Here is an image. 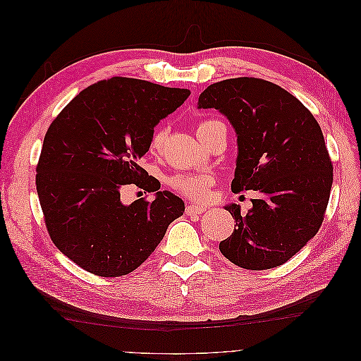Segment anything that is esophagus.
I'll use <instances>...</instances> for the list:
<instances>
[{"label": "esophagus", "mask_w": 361, "mask_h": 361, "mask_svg": "<svg viewBox=\"0 0 361 361\" xmlns=\"http://www.w3.org/2000/svg\"><path fill=\"white\" fill-rule=\"evenodd\" d=\"M206 211V206H195V204H187L185 207V212L187 215H200Z\"/></svg>", "instance_id": "1"}]
</instances>
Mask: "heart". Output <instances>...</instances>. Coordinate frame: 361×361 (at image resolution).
Here are the masks:
<instances>
[{"label":"heart","instance_id":"1","mask_svg":"<svg viewBox=\"0 0 361 361\" xmlns=\"http://www.w3.org/2000/svg\"><path fill=\"white\" fill-rule=\"evenodd\" d=\"M218 125H223V123L216 122V120H203V122L197 125L195 130H197V135L203 143L207 140V137H209L211 130ZM167 135H169L167 126L157 128L155 133L152 134V138H150V150L152 152L161 150L164 143H166ZM214 183H215V179L209 173H179V174H174V176H171L169 180L171 190L183 195V197L197 200V202L207 199L209 190L214 187Z\"/></svg>","mask_w":361,"mask_h":361}]
</instances>
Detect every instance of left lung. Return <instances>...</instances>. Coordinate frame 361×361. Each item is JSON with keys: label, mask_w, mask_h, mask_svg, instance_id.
<instances>
[{"label": "left lung", "mask_w": 361, "mask_h": 361, "mask_svg": "<svg viewBox=\"0 0 361 361\" xmlns=\"http://www.w3.org/2000/svg\"><path fill=\"white\" fill-rule=\"evenodd\" d=\"M199 108L220 110L236 130L232 190L260 194L245 215L226 206L236 228L220 251L244 269L283 265L318 233L330 200L333 162L319 123L280 85L250 76L211 84Z\"/></svg>", "instance_id": "8db88e82"}]
</instances>
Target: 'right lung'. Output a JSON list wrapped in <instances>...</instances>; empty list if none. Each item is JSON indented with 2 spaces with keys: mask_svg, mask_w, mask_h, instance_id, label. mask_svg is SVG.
Masks as SVG:
<instances>
[{
  "mask_svg": "<svg viewBox=\"0 0 361 361\" xmlns=\"http://www.w3.org/2000/svg\"><path fill=\"white\" fill-rule=\"evenodd\" d=\"M187 89L113 76L87 87L52 120L36 167V188L52 243L99 277H120L154 253L185 204L140 166L161 118ZM129 184L155 192L125 207Z\"/></svg>",
  "mask_w": 361,
  "mask_h": 361,
  "instance_id": "right-lung-1",
  "label": "right lung"
}]
</instances>
